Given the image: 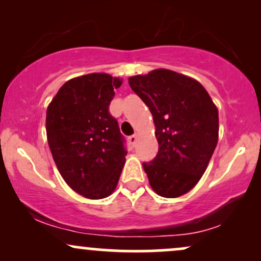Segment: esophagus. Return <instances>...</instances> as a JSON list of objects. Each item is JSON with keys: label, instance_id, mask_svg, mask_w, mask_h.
<instances>
[{"label": "esophagus", "instance_id": "34e87169", "mask_svg": "<svg viewBox=\"0 0 261 261\" xmlns=\"http://www.w3.org/2000/svg\"><path fill=\"white\" fill-rule=\"evenodd\" d=\"M128 143H130L131 146H135V143H136V141H137V137H136V135H131V136H128Z\"/></svg>", "mask_w": 261, "mask_h": 261}]
</instances>
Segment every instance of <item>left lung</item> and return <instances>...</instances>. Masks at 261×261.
I'll list each match as a JSON object with an SVG mask.
<instances>
[{
	"label": "left lung",
	"instance_id": "8db88e82",
	"mask_svg": "<svg viewBox=\"0 0 261 261\" xmlns=\"http://www.w3.org/2000/svg\"><path fill=\"white\" fill-rule=\"evenodd\" d=\"M149 108L158 153L142 164L151 187L163 197H179L200 180L218 141V110L201 83L164 68L128 79Z\"/></svg>",
	"mask_w": 261,
	"mask_h": 261
}]
</instances>
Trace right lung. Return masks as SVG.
Instances as JSON below:
<instances>
[{
  "instance_id": "right-lung-1",
  "label": "right lung",
  "mask_w": 261,
  "mask_h": 261,
  "mask_svg": "<svg viewBox=\"0 0 261 261\" xmlns=\"http://www.w3.org/2000/svg\"><path fill=\"white\" fill-rule=\"evenodd\" d=\"M122 81L89 73L65 83L46 110L47 143L72 190L98 200L115 190L125 164V139L109 113Z\"/></svg>"
}]
</instances>
